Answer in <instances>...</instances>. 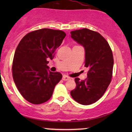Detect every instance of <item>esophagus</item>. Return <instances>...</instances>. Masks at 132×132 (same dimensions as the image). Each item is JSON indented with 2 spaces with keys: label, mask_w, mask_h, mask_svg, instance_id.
<instances>
[{
  "label": "esophagus",
  "mask_w": 132,
  "mask_h": 132,
  "mask_svg": "<svg viewBox=\"0 0 132 132\" xmlns=\"http://www.w3.org/2000/svg\"><path fill=\"white\" fill-rule=\"evenodd\" d=\"M69 79H70V78L67 76L64 75L63 76V81H68V80H69Z\"/></svg>",
  "instance_id": "esophagus-1"
}]
</instances>
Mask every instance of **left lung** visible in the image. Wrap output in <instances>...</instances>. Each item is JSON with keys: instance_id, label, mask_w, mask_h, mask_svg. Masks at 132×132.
Segmentation results:
<instances>
[{"instance_id": "1", "label": "left lung", "mask_w": 132, "mask_h": 132, "mask_svg": "<svg viewBox=\"0 0 132 132\" xmlns=\"http://www.w3.org/2000/svg\"><path fill=\"white\" fill-rule=\"evenodd\" d=\"M71 37L84 48L87 77L75 78L76 87L71 91L75 101L87 105L97 101L105 93L112 77L113 57L108 42L99 33L87 28L71 32Z\"/></svg>"}]
</instances>
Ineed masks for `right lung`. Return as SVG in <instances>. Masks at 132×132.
<instances>
[{
  "label": "right lung",
  "instance_id": "add662e5",
  "mask_svg": "<svg viewBox=\"0 0 132 132\" xmlns=\"http://www.w3.org/2000/svg\"><path fill=\"white\" fill-rule=\"evenodd\" d=\"M66 35L61 30L43 28L28 33L16 47L12 64L13 81L21 95L31 104L48 101L61 79V74L50 71L47 64Z\"/></svg>",
  "mask_w": 132,
  "mask_h": 132
}]
</instances>
